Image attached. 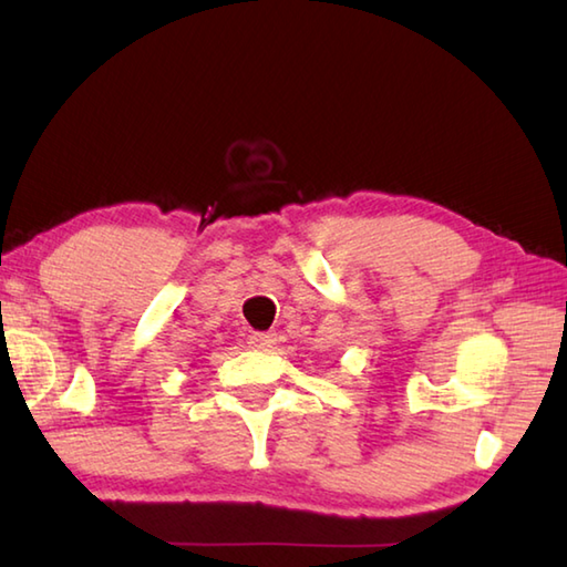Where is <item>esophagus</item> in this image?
<instances>
[{
    "mask_svg": "<svg viewBox=\"0 0 567 567\" xmlns=\"http://www.w3.org/2000/svg\"><path fill=\"white\" fill-rule=\"evenodd\" d=\"M248 343L252 351H270L272 343H275V333L270 331H256L248 336Z\"/></svg>",
    "mask_w": 567,
    "mask_h": 567,
    "instance_id": "34e87169",
    "label": "esophagus"
}]
</instances>
